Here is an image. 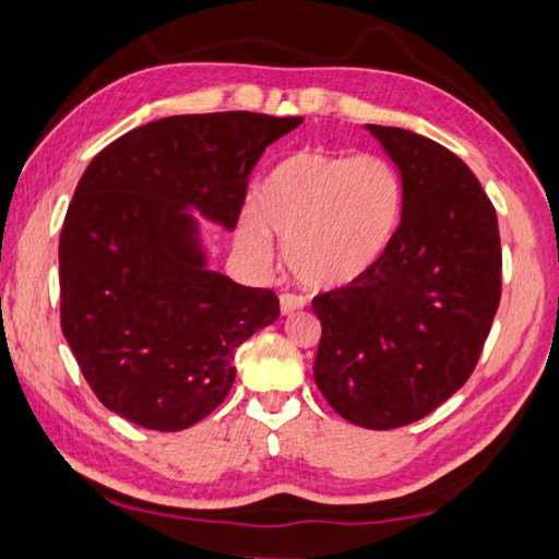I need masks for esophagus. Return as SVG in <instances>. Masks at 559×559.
I'll return each mask as SVG.
<instances>
[{
	"label": "esophagus",
	"instance_id": "1",
	"mask_svg": "<svg viewBox=\"0 0 559 559\" xmlns=\"http://www.w3.org/2000/svg\"><path fill=\"white\" fill-rule=\"evenodd\" d=\"M306 298L302 296H296V293H283L281 296V313L283 316H290V313H296V310H300V308H306Z\"/></svg>",
	"mask_w": 559,
	"mask_h": 559
}]
</instances>
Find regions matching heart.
I'll use <instances>...</instances> for the list:
<instances>
[{
  "label": "heart",
  "mask_w": 559,
  "mask_h": 559,
  "mask_svg": "<svg viewBox=\"0 0 559 559\" xmlns=\"http://www.w3.org/2000/svg\"><path fill=\"white\" fill-rule=\"evenodd\" d=\"M402 202V175L386 157L302 150L273 167L263 185V216L246 210L239 239L246 251L266 259L273 231L298 281L310 288L347 286L380 261Z\"/></svg>",
  "instance_id": "b5f03b06"
}]
</instances>
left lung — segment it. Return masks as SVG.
<instances>
[{"mask_svg":"<svg viewBox=\"0 0 559 559\" xmlns=\"http://www.w3.org/2000/svg\"><path fill=\"white\" fill-rule=\"evenodd\" d=\"M367 130L400 167L402 222L365 276L313 298V374L343 419L396 429L466 384L500 302L503 253L493 204L463 159L412 130Z\"/></svg>","mask_w":559,"mask_h":559,"instance_id":"obj_1","label":"left lung"}]
</instances>
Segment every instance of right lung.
<instances>
[{"label": "right lung", "instance_id": "1", "mask_svg": "<svg viewBox=\"0 0 559 559\" xmlns=\"http://www.w3.org/2000/svg\"><path fill=\"white\" fill-rule=\"evenodd\" d=\"M300 122L169 116L93 157L59 239L61 330L106 409L182 431L229 394L236 347L278 318V298L206 269L187 206L231 231L263 150Z\"/></svg>", "mask_w": 559, "mask_h": 559}]
</instances>
